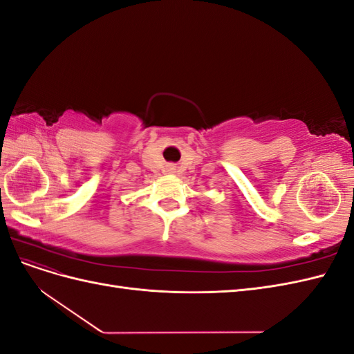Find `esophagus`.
<instances>
[{"instance_id":"34e87169","label":"esophagus","mask_w":354,"mask_h":354,"mask_svg":"<svg viewBox=\"0 0 354 354\" xmlns=\"http://www.w3.org/2000/svg\"><path fill=\"white\" fill-rule=\"evenodd\" d=\"M167 173H168V174L176 173V167H174V165H168V167H167Z\"/></svg>"}]
</instances>
